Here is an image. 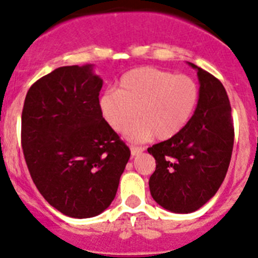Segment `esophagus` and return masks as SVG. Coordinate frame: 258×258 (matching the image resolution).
Returning <instances> with one entry per match:
<instances>
[{
  "instance_id": "esophagus-1",
  "label": "esophagus",
  "mask_w": 258,
  "mask_h": 258,
  "mask_svg": "<svg viewBox=\"0 0 258 258\" xmlns=\"http://www.w3.org/2000/svg\"><path fill=\"white\" fill-rule=\"evenodd\" d=\"M144 151V148H139V146H131V155L132 158L136 155H139V154H141Z\"/></svg>"
}]
</instances>
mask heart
<instances>
[{
  "mask_svg": "<svg viewBox=\"0 0 258 258\" xmlns=\"http://www.w3.org/2000/svg\"><path fill=\"white\" fill-rule=\"evenodd\" d=\"M200 88L188 75H175L155 67H139L119 80L117 91L107 90L99 98L105 123L115 132L130 131L132 140L153 135L169 140L189 123L197 109Z\"/></svg>",
  "mask_w": 258,
  "mask_h": 258,
  "instance_id": "obj_1",
  "label": "heart"
}]
</instances>
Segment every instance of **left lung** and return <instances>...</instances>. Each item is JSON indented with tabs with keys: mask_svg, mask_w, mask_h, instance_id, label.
Wrapping results in <instances>:
<instances>
[{
	"mask_svg": "<svg viewBox=\"0 0 258 258\" xmlns=\"http://www.w3.org/2000/svg\"><path fill=\"white\" fill-rule=\"evenodd\" d=\"M200 100L177 136L148 149L156 168L149 179L153 199L172 213L199 210L223 183L234 144L232 108L223 84L196 64Z\"/></svg>",
	"mask_w": 258,
	"mask_h": 258,
	"instance_id": "8db88e82",
	"label": "left lung"
}]
</instances>
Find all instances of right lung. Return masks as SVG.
<instances>
[{"label":"right lung","mask_w":258,"mask_h":258,"mask_svg":"<svg viewBox=\"0 0 258 258\" xmlns=\"http://www.w3.org/2000/svg\"><path fill=\"white\" fill-rule=\"evenodd\" d=\"M103 80L93 64L58 67L29 89L21 145L31 179L70 218L102 214L117 194L131 151L99 110Z\"/></svg>","instance_id":"1"}]
</instances>
